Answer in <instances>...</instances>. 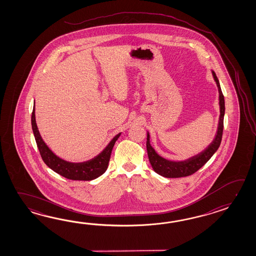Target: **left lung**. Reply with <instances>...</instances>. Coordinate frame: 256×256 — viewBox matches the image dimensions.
Returning a JSON list of instances; mask_svg holds the SVG:
<instances>
[{
    "mask_svg": "<svg viewBox=\"0 0 256 256\" xmlns=\"http://www.w3.org/2000/svg\"><path fill=\"white\" fill-rule=\"evenodd\" d=\"M212 73L213 78L217 84L218 90L220 117H218L216 134L214 136L212 142L204 150L184 160H180V161L168 160L166 158H164L163 156H159L158 152H156V150L152 148L150 142V134H149V132L147 130L146 149L149 161L154 171L164 178H182V176H186L195 173L207 163L213 154L217 152L218 148L220 146V142L222 138L223 119L225 114V102H224L222 92L217 76L214 71L212 70Z\"/></svg>",
    "mask_w": 256,
    "mask_h": 256,
    "instance_id": "left-lung-1",
    "label": "left lung"
}]
</instances>
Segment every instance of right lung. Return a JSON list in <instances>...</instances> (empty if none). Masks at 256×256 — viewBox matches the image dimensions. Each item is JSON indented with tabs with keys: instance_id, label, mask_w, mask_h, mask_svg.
<instances>
[{
	"instance_id": "obj_1",
	"label": "right lung",
	"mask_w": 256,
	"mask_h": 256,
	"mask_svg": "<svg viewBox=\"0 0 256 256\" xmlns=\"http://www.w3.org/2000/svg\"><path fill=\"white\" fill-rule=\"evenodd\" d=\"M36 102L34 104L33 112H32V129L34 136L36 138V144L38 147L39 152L43 158L44 162L52 169L56 173L64 176L66 178L71 180H93L100 176L108 168L110 154L112 148L114 146L115 142L118 140L122 132L110 140L102 152L96 156L80 163H74L64 160L56 156L48 146L44 142L42 136L39 132L38 127L36 120Z\"/></svg>"
}]
</instances>
